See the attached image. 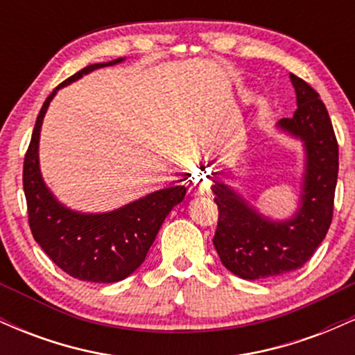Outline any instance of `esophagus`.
Wrapping results in <instances>:
<instances>
[{"label": "esophagus", "mask_w": 355, "mask_h": 355, "mask_svg": "<svg viewBox=\"0 0 355 355\" xmlns=\"http://www.w3.org/2000/svg\"><path fill=\"white\" fill-rule=\"evenodd\" d=\"M207 189H209V183H207V180L202 177V175H197V177L193 178V183H191V187H190L191 193L202 195V193H205Z\"/></svg>", "instance_id": "obj_1"}]
</instances>
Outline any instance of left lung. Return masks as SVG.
Returning a JSON list of instances; mask_svg holds the SVG:
<instances>
[{"label": "left lung", "mask_w": 355, "mask_h": 355, "mask_svg": "<svg viewBox=\"0 0 355 355\" xmlns=\"http://www.w3.org/2000/svg\"><path fill=\"white\" fill-rule=\"evenodd\" d=\"M297 95L292 118L280 128L300 137L307 150L300 210L284 223L268 222L222 183L211 187L218 207L214 245L222 263L242 279H274L311 260L327 235L334 215L339 145L324 101L307 81L291 75Z\"/></svg>", "instance_id": "1"}]
</instances>
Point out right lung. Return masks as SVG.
Here are the masks:
<instances>
[{
  "instance_id": "obj_1",
  "label": "right lung",
  "mask_w": 355,
  "mask_h": 355,
  "mask_svg": "<svg viewBox=\"0 0 355 355\" xmlns=\"http://www.w3.org/2000/svg\"><path fill=\"white\" fill-rule=\"evenodd\" d=\"M89 64L53 89L36 118L30 146L24 155L23 189L28 223L38 245L68 275L96 284L123 280L145 260L162 223L185 197V187H168L110 214L83 215L64 209L44 187L38 165L40 128L56 89L96 68L115 64Z\"/></svg>"
}]
</instances>
